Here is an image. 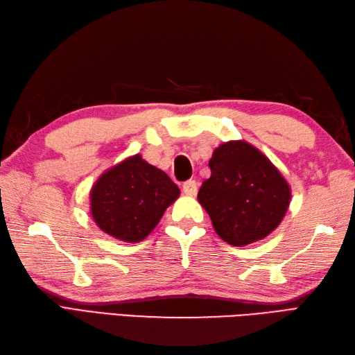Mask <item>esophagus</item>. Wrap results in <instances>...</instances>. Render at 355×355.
Returning a JSON list of instances; mask_svg holds the SVG:
<instances>
[{
  "instance_id": "34e87169",
  "label": "esophagus",
  "mask_w": 355,
  "mask_h": 355,
  "mask_svg": "<svg viewBox=\"0 0 355 355\" xmlns=\"http://www.w3.org/2000/svg\"><path fill=\"white\" fill-rule=\"evenodd\" d=\"M198 191V183L195 180H189L183 184V192L187 195V197H195Z\"/></svg>"
}]
</instances>
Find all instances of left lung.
Returning a JSON list of instances; mask_svg holds the SVG:
<instances>
[{
    "instance_id": "left-lung-1",
    "label": "left lung",
    "mask_w": 355,
    "mask_h": 355,
    "mask_svg": "<svg viewBox=\"0 0 355 355\" xmlns=\"http://www.w3.org/2000/svg\"><path fill=\"white\" fill-rule=\"evenodd\" d=\"M212 175L198 201L225 243L244 247L267 238L282 223L291 187L270 158L245 140H229L209 160Z\"/></svg>"
}]
</instances>
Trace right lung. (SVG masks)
<instances>
[{"instance_id":"obj_1","label":"right lung","mask_w":355,"mask_h":355,"mask_svg":"<svg viewBox=\"0 0 355 355\" xmlns=\"http://www.w3.org/2000/svg\"><path fill=\"white\" fill-rule=\"evenodd\" d=\"M178 197V186L168 173L135 154L103 171L96 180L89 191V214L107 235L125 243H140Z\"/></svg>"}]
</instances>
